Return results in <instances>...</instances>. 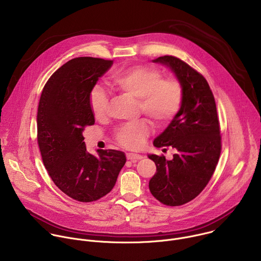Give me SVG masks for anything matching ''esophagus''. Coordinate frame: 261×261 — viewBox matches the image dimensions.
Listing matches in <instances>:
<instances>
[{"mask_svg": "<svg viewBox=\"0 0 261 261\" xmlns=\"http://www.w3.org/2000/svg\"><path fill=\"white\" fill-rule=\"evenodd\" d=\"M126 157H127V159L128 160H130V161H137V160H140V159H142L143 158V156L142 155H139V154H134V153H128L127 155H126Z\"/></svg>", "mask_w": 261, "mask_h": 261, "instance_id": "34e87169", "label": "esophagus"}]
</instances>
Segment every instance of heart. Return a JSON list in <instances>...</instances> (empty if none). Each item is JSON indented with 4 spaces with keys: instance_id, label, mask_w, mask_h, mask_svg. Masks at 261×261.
<instances>
[{
    "instance_id": "heart-1",
    "label": "heart",
    "mask_w": 261,
    "mask_h": 261,
    "mask_svg": "<svg viewBox=\"0 0 261 261\" xmlns=\"http://www.w3.org/2000/svg\"><path fill=\"white\" fill-rule=\"evenodd\" d=\"M110 84L118 91L138 99L139 109L150 117L155 124L163 125L171 121L182 103V87L174 79L163 80L161 71L151 67H131L120 70L110 77ZM92 113L102 118L108 107L105 92L96 87L89 95ZM148 133L144 120L120 127L116 132L118 142L131 150L139 148Z\"/></svg>"
}]
</instances>
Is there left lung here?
Here are the masks:
<instances>
[{
	"label": "left lung",
	"mask_w": 261,
	"mask_h": 261,
	"mask_svg": "<svg viewBox=\"0 0 261 261\" xmlns=\"http://www.w3.org/2000/svg\"><path fill=\"white\" fill-rule=\"evenodd\" d=\"M166 66L182 87V103L167 128L154 140L156 147L172 146L171 160L148 154L157 171L148 182L152 195L170 206L194 199L211 179L221 153V136L214 95L205 79L181 60H153Z\"/></svg>",
	"instance_id": "left-lung-1"
}]
</instances>
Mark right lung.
<instances>
[{
    "label": "right lung",
    "instance_id": "obj_1",
    "mask_svg": "<svg viewBox=\"0 0 261 261\" xmlns=\"http://www.w3.org/2000/svg\"><path fill=\"white\" fill-rule=\"evenodd\" d=\"M114 62L83 57L70 60L46 83L37 114V132L42 160L57 187L82 202L95 201L115 187L126 163L116 150L87 151L83 135L95 124L90 92Z\"/></svg>",
    "mask_w": 261,
    "mask_h": 261
}]
</instances>
